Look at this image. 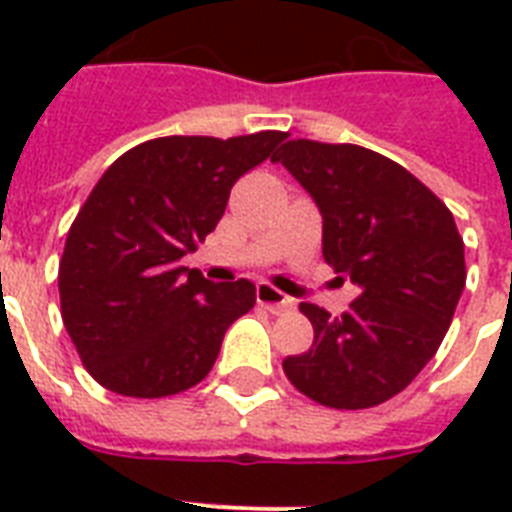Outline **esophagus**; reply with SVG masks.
<instances>
[{"label": "esophagus", "mask_w": 512, "mask_h": 512, "mask_svg": "<svg viewBox=\"0 0 512 512\" xmlns=\"http://www.w3.org/2000/svg\"><path fill=\"white\" fill-rule=\"evenodd\" d=\"M257 305H263V308H268L271 313H284L292 308V300L276 287H271V284L260 281V284H257Z\"/></svg>", "instance_id": "esophagus-1"}]
</instances>
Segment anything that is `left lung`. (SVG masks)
Returning a JSON list of instances; mask_svg holds the SVG:
<instances>
[{
    "label": "left lung",
    "instance_id": "1",
    "mask_svg": "<svg viewBox=\"0 0 512 512\" xmlns=\"http://www.w3.org/2000/svg\"><path fill=\"white\" fill-rule=\"evenodd\" d=\"M281 162L324 217V260L358 287L340 319L303 303L313 345L284 358L300 393L332 409L388 401L436 356L465 289V244L446 204L388 156L289 140Z\"/></svg>",
    "mask_w": 512,
    "mask_h": 512
}]
</instances>
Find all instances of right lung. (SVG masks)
<instances>
[{"instance_id": "right-lung-1", "label": "right lung", "mask_w": 512, "mask_h": 512, "mask_svg": "<svg viewBox=\"0 0 512 512\" xmlns=\"http://www.w3.org/2000/svg\"><path fill=\"white\" fill-rule=\"evenodd\" d=\"M287 138L170 135L116 159L79 209L60 257V313L87 372L119 396L164 398L215 364L255 284L180 265L215 231L233 183Z\"/></svg>"}]
</instances>
